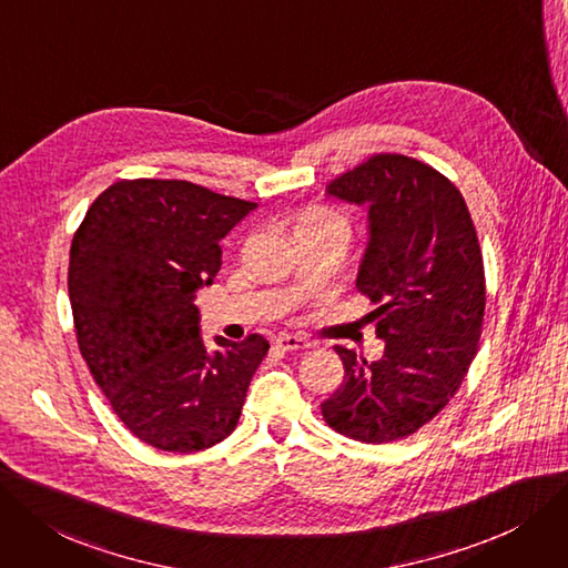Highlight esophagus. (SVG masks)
Segmentation results:
<instances>
[{
  "label": "esophagus",
  "instance_id": "34e87169",
  "mask_svg": "<svg viewBox=\"0 0 568 568\" xmlns=\"http://www.w3.org/2000/svg\"><path fill=\"white\" fill-rule=\"evenodd\" d=\"M275 345L284 352H303V349H312L314 345L310 343V339L301 337V335H291V333H284L275 339Z\"/></svg>",
  "mask_w": 568,
  "mask_h": 568
}]
</instances>
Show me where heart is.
<instances>
[{"mask_svg":"<svg viewBox=\"0 0 568 568\" xmlns=\"http://www.w3.org/2000/svg\"><path fill=\"white\" fill-rule=\"evenodd\" d=\"M305 221H307V223H316V225H331V229H343V231L349 229L343 214H337V212H333V210H324V207L310 210L307 216H305Z\"/></svg>","mask_w":568,"mask_h":568,"instance_id":"1","label":"heart"}]
</instances>
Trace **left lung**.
Returning <instances> with one entry per match:
<instances>
[{"instance_id": "8db88e82", "label": "left lung", "mask_w": 568, "mask_h": 568, "mask_svg": "<svg viewBox=\"0 0 568 568\" xmlns=\"http://www.w3.org/2000/svg\"><path fill=\"white\" fill-rule=\"evenodd\" d=\"M326 193L368 207L371 240L356 288L377 310L384 356L335 347L345 382L322 403L331 428L361 443L413 436L457 394L478 352L485 265L478 233L452 181L400 153H377Z\"/></svg>"}]
</instances>
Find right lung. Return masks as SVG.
Returning a JSON list of instances; mask_svg holds the SVG:
<instances>
[{
  "mask_svg": "<svg viewBox=\"0 0 568 568\" xmlns=\"http://www.w3.org/2000/svg\"><path fill=\"white\" fill-rule=\"evenodd\" d=\"M256 202L181 179H121L88 207L70 248L77 343L113 413L165 452L229 438L267 339L200 337L195 293L221 267L219 242Z\"/></svg>",
  "mask_w": 568,
  "mask_h": 568,
  "instance_id": "1",
  "label": "right lung"
}]
</instances>
